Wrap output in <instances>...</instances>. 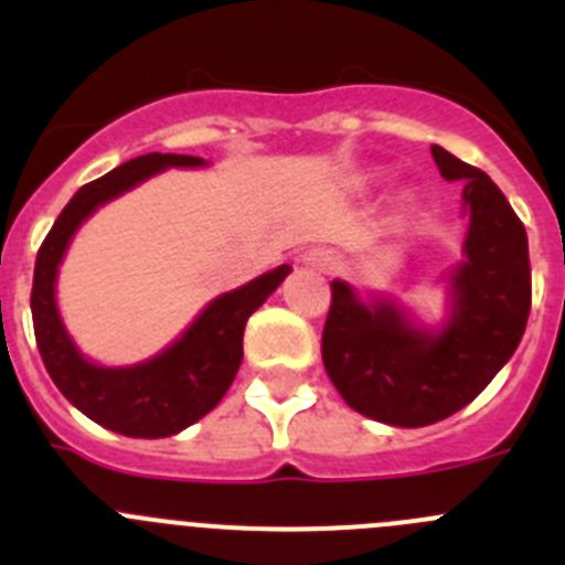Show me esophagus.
<instances>
[{"label":"esophagus","instance_id":"obj_1","mask_svg":"<svg viewBox=\"0 0 565 565\" xmlns=\"http://www.w3.org/2000/svg\"><path fill=\"white\" fill-rule=\"evenodd\" d=\"M302 266L317 268V271L322 274H331L339 268V257L333 252H328V248H311V252L302 254Z\"/></svg>","mask_w":565,"mask_h":565}]
</instances>
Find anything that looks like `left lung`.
<instances>
[{
	"label": "left lung",
	"instance_id": "left-lung-1",
	"mask_svg": "<svg viewBox=\"0 0 565 565\" xmlns=\"http://www.w3.org/2000/svg\"><path fill=\"white\" fill-rule=\"evenodd\" d=\"M444 181H461L463 259L447 274L444 319L427 326L396 297H359L333 279L322 362L362 416L427 427L467 407L512 359L532 306L526 228L481 169L433 147Z\"/></svg>",
	"mask_w": 565,
	"mask_h": 565
}]
</instances>
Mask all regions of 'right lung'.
I'll return each instance as SVG.
<instances>
[{
  "instance_id": "1",
  "label": "right lung",
  "mask_w": 565,
  "mask_h": 565,
  "mask_svg": "<svg viewBox=\"0 0 565 565\" xmlns=\"http://www.w3.org/2000/svg\"><path fill=\"white\" fill-rule=\"evenodd\" d=\"M203 167L209 161L194 154L149 152L132 158L78 189L39 248L30 311L44 367L76 411L121 436L167 438L214 411L243 362L248 317L291 274V266H277L246 286L214 297L181 337L143 362L102 364L84 356L64 326L56 299L58 268L76 232L98 209L141 186L152 174Z\"/></svg>"
}]
</instances>
